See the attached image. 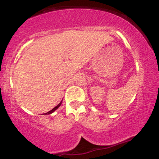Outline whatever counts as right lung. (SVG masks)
Masks as SVG:
<instances>
[{"mask_svg": "<svg viewBox=\"0 0 159 159\" xmlns=\"http://www.w3.org/2000/svg\"><path fill=\"white\" fill-rule=\"evenodd\" d=\"M61 104H62V101H61V102H60L59 104H58V105H57V106H56V107H54V108H53V109H52V110H51L50 111H48V112L45 113V114H52V113H53V112H54V111H55L57 110V108H58V107H59L60 106H61Z\"/></svg>", "mask_w": 159, "mask_h": 159, "instance_id": "add662e5", "label": "right lung"}]
</instances>
